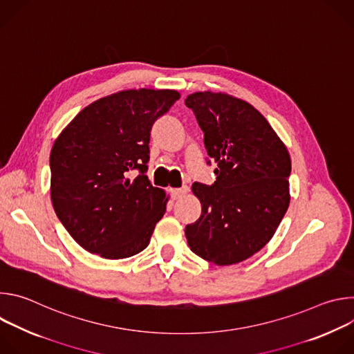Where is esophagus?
Instances as JSON below:
<instances>
[{"label":"esophagus","mask_w":354,"mask_h":354,"mask_svg":"<svg viewBox=\"0 0 354 354\" xmlns=\"http://www.w3.org/2000/svg\"><path fill=\"white\" fill-rule=\"evenodd\" d=\"M186 193H187V187H186V186L179 187V189H171V197H172L174 200H178V198L183 197Z\"/></svg>","instance_id":"esophagus-1"}]
</instances>
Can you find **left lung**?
Returning <instances> with one entry per match:
<instances>
[{"instance_id": "8db88e82", "label": "left lung", "mask_w": 354, "mask_h": 354, "mask_svg": "<svg viewBox=\"0 0 354 354\" xmlns=\"http://www.w3.org/2000/svg\"><path fill=\"white\" fill-rule=\"evenodd\" d=\"M185 104L194 112L207 154L217 165L212 186H192L201 216L186 225V239L205 261L235 265L272 239L288 209L290 154L265 116L246 100L205 91L187 95Z\"/></svg>"}]
</instances>
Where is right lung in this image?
Wrapping results in <instances>:
<instances>
[{"instance_id": "add662e5", "label": "right lung", "mask_w": 354, "mask_h": 354, "mask_svg": "<svg viewBox=\"0 0 354 354\" xmlns=\"http://www.w3.org/2000/svg\"><path fill=\"white\" fill-rule=\"evenodd\" d=\"M180 97L175 89H126L84 108L50 153L53 209L74 241L105 259L130 258L149 243L167 210L149 183V131ZM140 174L129 178L131 170Z\"/></svg>"}]
</instances>
